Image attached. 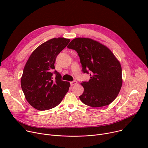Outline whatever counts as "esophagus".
Returning a JSON list of instances; mask_svg holds the SVG:
<instances>
[{
    "label": "esophagus",
    "instance_id": "34e87169",
    "mask_svg": "<svg viewBox=\"0 0 148 148\" xmlns=\"http://www.w3.org/2000/svg\"><path fill=\"white\" fill-rule=\"evenodd\" d=\"M77 83V82L75 81V80L70 82V84H71V86H74V85H75Z\"/></svg>",
    "mask_w": 148,
    "mask_h": 148
}]
</instances>
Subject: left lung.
<instances>
[{
	"label": "left lung",
	"mask_w": 148,
	"mask_h": 148,
	"mask_svg": "<svg viewBox=\"0 0 148 148\" xmlns=\"http://www.w3.org/2000/svg\"><path fill=\"white\" fill-rule=\"evenodd\" d=\"M67 47L76 51L82 71L89 74L88 82H82L84 92L79 97L87 106L99 107L112 103L122 84L120 62L106 46L90 38H77Z\"/></svg>",
	"instance_id": "1"
}]
</instances>
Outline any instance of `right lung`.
<instances>
[{
    "mask_svg": "<svg viewBox=\"0 0 148 148\" xmlns=\"http://www.w3.org/2000/svg\"><path fill=\"white\" fill-rule=\"evenodd\" d=\"M69 39L53 38L40 45L30 54L21 78V89L27 102L39 110H46L60 103L68 92L70 83L62 80L54 63ZM56 75L53 80L52 75Z\"/></svg>",
    "mask_w": 148,
    "mask_h": 148,
    "instance_id": "right-lung-1",
    "label": "right lung"
}]
</instances>
